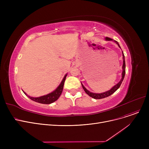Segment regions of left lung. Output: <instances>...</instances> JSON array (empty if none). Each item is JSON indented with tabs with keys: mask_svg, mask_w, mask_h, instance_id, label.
<instances>
[{
	"mask_svg": "<svg viewBox=\"0 0 149 149\" xmlns=\"http://www.w3.org/2000/svg\"><path fill=\"white\" fill-rule=\"evenodd\" d=\"M106 40H112V39L111 38H109V37H106ZM114 42L118 45V46L120 47V48H121V47L118 43V42L116 41V40H114ZM123 72H122V78L121 80L120 81V82L116 84L115 86H114L111 89L109 90L107 92H103V93H92V92H89V91H88L86 89L84 86L81 83V86L84 89V91H85V92L87 93V94L90 96L91 97L94 98V99H102V98H106V97H107L111 95L112 93H113L117 89H118L120 87V86L124 80V76H125V73H126V63H125V58H124V53L123 52Z\"/></svg>",
	"mask_w": 149,
	"mask_h": 149,
	"instance_id": "8db88e82",
	"label": "left lung"
}]
</instances>
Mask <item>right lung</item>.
<instances>
[{
	"instance_id": "right-lung-1",
	"label": "right lung",
	"mask_w": 149,
	"mask_h": 149,
	"mask_svg": "<svg viewBox=\"0 0 149 149\" xmlns=\"http://www.w3.org/2000/svg\"><path fill=\"white\" fill-rule=\"evenodd\" d=\"M66 76H67V74L65 75V76L64 77L63 79L60 84L58 86V87L54 92L49 93V94H48V95L36 98V97H29L26 94L25 92H23H23H24L26 96H28L31 100L36 101V102L42 103V104H51V103L54 102V101H56L61 95L62 91H63V86H64V83H65V81Z\"/></svg>"
}]
</instances>
